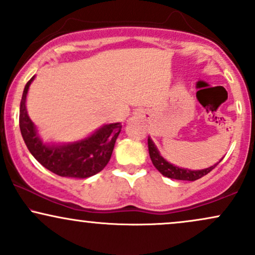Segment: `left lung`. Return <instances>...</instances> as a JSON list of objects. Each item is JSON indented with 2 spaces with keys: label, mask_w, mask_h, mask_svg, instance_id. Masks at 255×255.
I'll use <instances>...</instances> for the list:
<instances>
[{
  "label": "left lung",
  "mask_w": 255,
  "mask_h": 255,
  "mask_svg": "<svg viewBox=\"0 0 255 255\" xmlns=\"http://www.w3.org/2000/svg\"><path fill=\"white\" fill-rule=\"evenodd\" d=\"M147 145H148V153H150V158L153 163V165L156 166V169L163 176H166L169 178H175V180H183V181H195L201 178L205 175L209 174L212 169H215L218 165L215 164L210 168L204 169V170H188V169H181L177 166L170 164L159 154V152L156 148L152 140L148 137L147 139ZM221 162V160H219Z\"/></svg>",
  "instance_id": "1"
}]
</instances>
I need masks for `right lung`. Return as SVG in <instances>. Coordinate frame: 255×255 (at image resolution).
Returning a JSON list of instances; mask_svg holds the SVG:
<instances>
[{
  "instance_id": "1",
  "label": "right lung",
  "mask_w": 255,
  "mask_h": 255,
  "mask_svg": "<svg viewBox=\"0 0 255 255\" xmlns=\"http://www.w3.org/2000/svg\"><path fill=\"white\" fill-rule=\"evenodd\" d=\"M32 80L33 78L27 81L24 89L19 114L21 135L32 156L44 168L58 176L86 178L103 170L109 163L122 125H105L91 136L71 145L48 146L43 144L26 111V95Z\"/></svg>"
}]
</instances>
